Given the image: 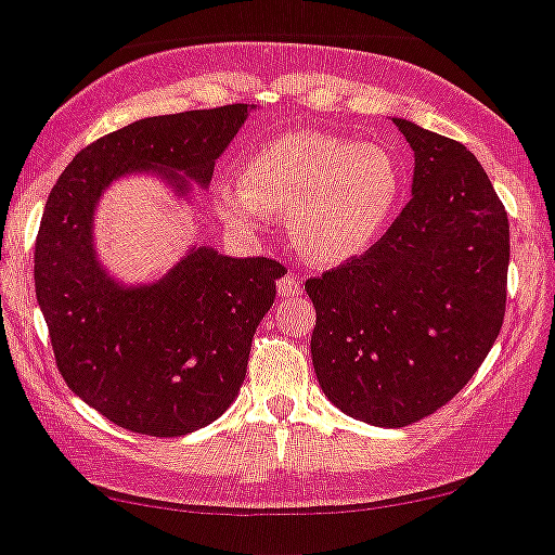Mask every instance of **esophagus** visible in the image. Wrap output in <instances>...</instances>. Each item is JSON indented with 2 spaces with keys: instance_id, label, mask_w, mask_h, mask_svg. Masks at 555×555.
<instances>
[{
  "instance_id": "1",
  "label": "esophagus",
  "mask_w": 555,
  "mask_h": 555,
  "mask_svg": "<svg viewBox=\"0 0 555 555\" xmlns=\"http://www.w3.org/2000/svg\"><path fill=\"white\" fill-rule=\"evenodd\" d=\"M276 293H279V297H295V295H300V293H302L300 279H297L295 273H284V276L276 282Z\"/></svg>"
}]
</instances>
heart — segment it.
<instances>
[{"label":"heart","mask_w":555,"mask_h":555,"mask_svg":"<svg viewBox=\"0 0 555 555\" xmlns=\"http://www.w3.org/2000/svg\"><path fill=\"white\" fill-rule=\"evenodd\" d=\"M401 189V165L385 145L300 130L255 149L238 170V183L218 189V209L236 229L287 215L302 258L340 266L383 236Z\"/></svg>","instance_id":"b5f03b06"}]
</instances>
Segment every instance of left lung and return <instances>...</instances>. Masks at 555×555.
Wrapping results in <instances>:
<instances>
[{"instance_id":"obj_1","label":"left lung","mask_w":555,"mask_h":555,"mask_svg":"<svg viewBox=\"0 0 555 555\" xmlns=\"http://www.w3.org/2000/svg\"><path fill=\"white\" fill-rule=\"evenodd\" d=\"M415 151L412 199L361 258L308 279L324 396L361 423L404 428L476 375L505 317L503 202L457 140L393 119Z\"/></svg>"}]
</instances>
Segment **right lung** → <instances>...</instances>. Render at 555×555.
<instances>
[{"mask_svg":"<svg viewBox=\"0 0 555 555\" xmlns=\"http://www.w3.org/2000/svg\"><path fill=\"white\" fill-rule=\"evenodd\" d=\"M255 108L132 121L79 151L44 204L34 282L57 370L85 404L132 434L185 436L229 410L284 266L191 244L156 282L125 284L98 258V204L127 175H154L189 204Z\"/></svg>","mask_w":555,"mask_h":555,"instance_id":"1","label":"right lung"}]
</instances>
